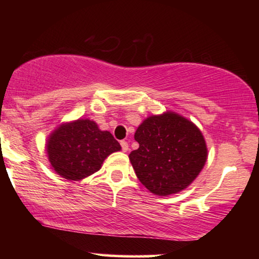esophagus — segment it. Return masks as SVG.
<instances>
[{
	"label": "esophagus",
	"instance_id": "esophagus-1",
	"mask_svg": "<svg viewBox=\"0 0 259 259\" xmlns=\"http://www.w3.org/2000/svg\"><path fill=\"white\" fill-rule=\"evenodd\" d=\"M120 145H121V148H122L123 152H127V151L130 150V148H128V143H127V141L122 140L121 143H120Z\"/></svg>",
	"mask_w": 259,
	"mask_h": 259
}]
</instances>
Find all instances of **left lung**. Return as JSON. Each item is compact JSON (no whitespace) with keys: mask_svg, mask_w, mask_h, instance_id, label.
Here are the masks:
<instances>
[{"mask_svg":"<svg viewBox=\"0 0 259 259\" xmlns=\"http://www.w3.org/2000/svg\"><path fill=\"white\" fill-rule=\"evenodd\" d=\"M139 148L128 155L140 183L155 196H171L193 183L207 160L203 133L178 113L151 115L134 134Z\"/></svg>","mask_w":259,"mask_h":259,"instance_id":"obj_1","label":"left lung"}]
</instances>
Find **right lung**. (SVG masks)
<instances>
[{"instance_id": "obj_1", "label": "right lung", "mask_w": 259, "mask_h": 259, "mask_svg": "<svg viewBox=\"0 0 259 259\" xmlns=\"http://www.w3.org/2000/svg\"><path fill=\"white\" fill-rule=\"evenodd\" d=\"M120 150L114 137L90 119L61 123L46 143L51 167L70 182H79L98 172L105 159Z\"/></svg>"}]
</instances>
